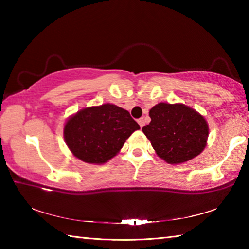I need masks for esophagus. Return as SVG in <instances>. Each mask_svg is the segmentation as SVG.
Segmentation results:
<instances>
[{"label":"esophagus","mask_w":249,"mask_h":249,"mask_svg":"<svg viewBox=\"0 0 249 249\" xmlns=\"http://www.w3.org/2000/svg\"><path fill=\"white\" fill-rule=\"evenodd\" d=\"M138 124H140L141 127H142V126L145 125V121H144V119H140V120H138Z\"/></svg>","instance_id":"34e87169"}]
</instances>
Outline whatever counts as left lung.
Here are the masks:
<instances>
[{"label": "left lung", "mask_w": 249, "mask_h": 249, "mask_svg": "<svg viewBox=\"0 0 249 249\" xmlns=\"http://www.w3.org/2000/svg\"><path fill=\"white\" fill-rule=\"evenodd\" d=\"M150 123L142 132L160 158L179 165L200 155L206 146L209 125L187 105L158 103L149 111Z\"/></svg>", "instance_id": "1"}]
</instances>
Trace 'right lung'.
<instances>
[{
	"label": "right lung",
	"mask_w": 249,
	"mask_h": 249,
	"mask_svg": "<svg viewBox=\"0 0 249 249\" xmlns=\"http://www.w3.org/2000/svg\"><path fill=\"white\" fill-rule=\"evenodd\" d=\"M137 129L140 125L126 109L107 103L82 108L69 117L64 137L74 157L100 165L114 157Z\"/></svg>",
	"instance_id": "1"
}]
</instances>
